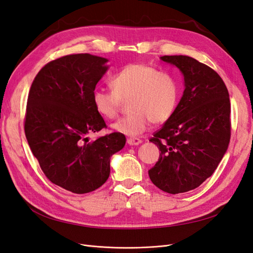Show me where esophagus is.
Listing matches in <instances>:
<instances>
[{
    "label": "esophagus",
    "mask_w": 253,
    "mask_h": 253,
    "mask_svg": "<svg viewBox=\"0 0 253 253\" xmlns=\"http://www.w3.org/2000/svg\"><path fill=\"white\" fill-rule=\"evenodd\" d=\"M126 142L129 144V145H139L140 143H142V141L138 138H127Z\"/></svg>",
    "instance_id": "esophagus-1"
}]
</instances>
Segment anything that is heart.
<instances>
[{"label":"heart","instance_id":"obj_1","mask_svg":"<svg viewBox=\"0 0 253 253\" xmlns=\"http://www.w3.org/2000/svg\"><path fill=\"white\" fill-rule=\"evenodd\" d=\"M113 91L97 89L93 93V104L105 119H115L122 101H128L132 112L113 125L116 132L138 136L153 125H163L177 108L179 86L170 74L160 73L143 63L127 64L111 80Z\"/></svg>","mask_w":253,"mask_h":253}]
</instances>
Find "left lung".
<instances>
[{
	"instance_id": "obj_1",
	"label": "left lung",
	"mask_w": 253,
	"mask_h": 253,
	"mask_svg": "<svg viewBox=\"0 0 253 253\" xmlns=\"http://www.w3.org/2000/svg\"><path fill=\"white\" fill-rule=\"evenodd\" d=\"M160 60L181 72L185 90L173 116L150 139L160 150L150 179L170 194L200 187L215 171L231 135L230 99L219 75L188 56Z\"/></svg>"
}]
</instances>
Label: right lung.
Returning <instances> with one entry per match:
<instances>
[{"mask_svg":"<svg viewBox=\"0 0 253 253\" xmlns=\"http://www.w3.org/2000/svg\"><path fill=\"white\" fill-rule=\"evenodd\" d=\"M108 59L89 53L50 61L30 87L25 114L29 148L45 176L73 193L95 191L108 180L111 157L126 144L112 133L89 141V133L106 127L93 104V93L109 70Z\"/></svg>","mask_w":253,"mask_h":253,"instance_id":"add662e5","label":"right lung"}]
</instances>
